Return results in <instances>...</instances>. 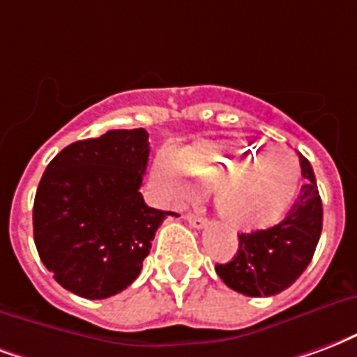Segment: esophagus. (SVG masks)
Listing matches in <instances>:
<instances>
[{"label":"esophagus","mask_w":357,"mask_h":357,"mask_svg":"<svg viewBox=\"0 0 357 357\" xmlns=\"http://www.w3.org/2000/svg\"><path fill=\"white\" fill-rule=\"evenodd\" d=\"M185 221L195 229H202L206 225V219L202 215H197V213H187Z\"/></svg>","instance_id":"esophagus-1"}]
</instances>
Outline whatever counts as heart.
<instances>
[{
    "mask_svg": "<svg viewBox=\"0 0 357 357\" xmlns=\"http://www.w3.org/2000/svg\"><path fill=\"white\" fill-rule=\"evenodd\" d=\"M172 167L160 162L155 176L174 195L183 197L187 185L212 191L215 208L227 225L238 231H255L274 225L284 218L297 197L301 166L287 149H268L242 139H215L189 147L170 160ZM227 171L241 181L231 191Z\"/></svg>",
    "mask_w": 357,
    "mask_h": 357,
    "instance_id": "1",
    "label": "heart"
}]
</instances>
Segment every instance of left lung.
Here are the masks:
<instances>
[{
	"instance_id": "1",
	"label": "left lung",
	"mask_w": 357,
	"mask_h": 357,
	"mask_svg": "<svg viewBox=\"0 0 357 357\" xmlns=\"http://www.w3.org/2000/svg\"><path fill=\"white\" fill-rule=\"evenodd\" d=\"M305 183L297 202L278 225L238 234V252L215 273L227 286L248 297H271L291 286L305 273L321 234V199L314 170L301 157Z\"/></svg>"
}]
</instances>
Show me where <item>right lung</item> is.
<instances>
[{
	"instance_id": "right-lung-1",
	"label": "right lung",
	"mask_w": 357,
	"mask_h": 357,
	"mask_svg": "<svg viewBox=\"0 0 357 357\" xmlns=\"http://www.w3.org/2000/svg\"><path fill=\"white\" fill-rule=\"evenodd\" d=\"M149 158L144 128L109 130L52 158L33 200V240L58 284L105 299L138 278L155 232L170 212L139 192Z\"/></svg>"
}]
</instances>
